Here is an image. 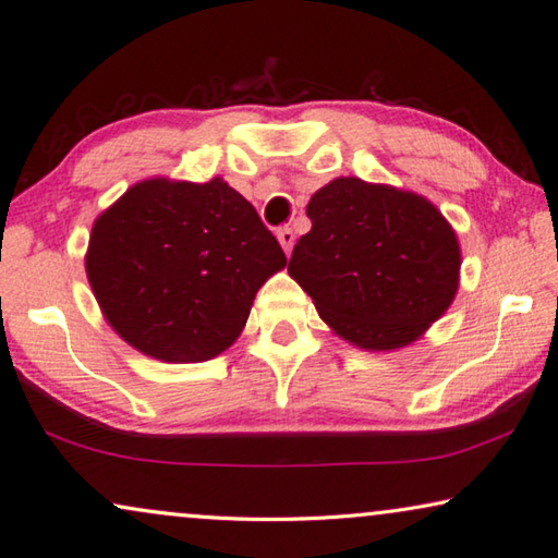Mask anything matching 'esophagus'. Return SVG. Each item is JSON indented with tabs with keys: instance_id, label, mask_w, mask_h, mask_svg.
I'll return each mask as SVG.
<instances>
[{
	"instance_id": "1",
	"label": "esophagus",
	"mask_w": 558,
	"mask_h": 558,
	"mask_svg": "<svg viewBox=\"0 0 558 558\" xmlns=\"http://www.w3.org/2000/svg\"><path fill=\"white\" fill-rule=\"evenodd\" d=\"M277 238H279V245L283 247V252L291 255V247H293V243H296V235H293V230L291 228H279Z\"/></svg>"
}]
</instances>
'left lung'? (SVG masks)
<instances>
[{"instance_id": "obj_1", "label": "left lung", "mask_w": 558, "mask_h": 558, "mask_svg": "<svg viewBox=\"0 0 558 558\" xmlns=\"http://www.w3.org/2000/svg\"><path fill=\"white\" fill-rule=\"evenodd\" d=\"M289 275L335 335L366 352L423 338L459 291L454 228L425 196L338 177L311 196Z\"/></svg>"}]
</instances>
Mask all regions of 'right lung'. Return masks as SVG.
<instances>
[{
    "label": "right lung",
    "instance_id": "add662e5",
    "mask_svg": "<svg viewBox=\"0 0 558 558\" xmlns=\"http://www.w3.org/2000/svg\"><path fill=\"white\" fill-rule=\"evenodd\" d=\"M287 267L255 206L228 182L153 177L94 220L89 287L121 340L160 362H206L243 332L271 275Z\"/></svg>",
    "mask_w": 558,
    "mask_h": 558
}]
</instances>
